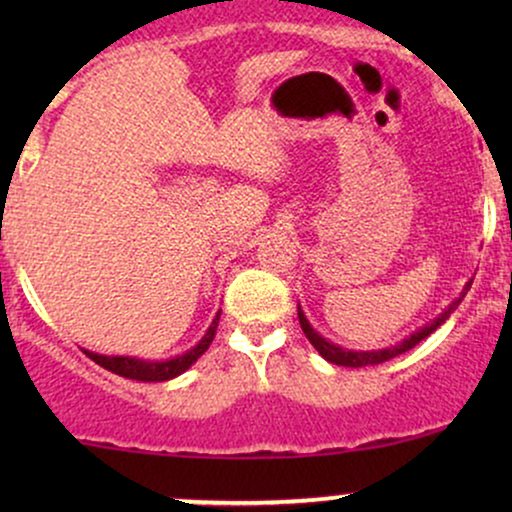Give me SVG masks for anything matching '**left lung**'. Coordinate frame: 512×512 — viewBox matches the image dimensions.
Listing matches in <instances>:
<instances>
[{"label": "left lung", "mask_w": 512, "mask_h": 512, "mask_svg": "<svg viewBox=\"0 0 512 512\" xmlns=\"http://www.w3.org/2000/svg\"><path fill=\"white\" fill-rule=\"evenodd\" d=\"M469 286H472V281H467V284H464V289H462V293H460V298H455V301H452V303L448 305V308L443 310V313H440L438 317H433L431 322H426V325L421 327V330L411 332L409 337H404L402 342H399V344H395V346H387V349H375V351H354V349H342V346H339V344H332L330 339H325V337H322L320 332L313 330V325H310V322H308V317H305V313L301 310V305H298V322H301V327H303L305 337H308V342L315 346L317 354H320L322 358H325V361L334 363V366H346V368L378 366V363H385V361H390V358H395V356H399V354H404V351L414 349L416 344L424 342V339L428 337V334L436 332L438 327L443 325V322L448 320V317H450L452 313H455L457 305H460V303H462V298L467 296Z\"/></svg>", "instance_id": "obj_1"}]
</instances>
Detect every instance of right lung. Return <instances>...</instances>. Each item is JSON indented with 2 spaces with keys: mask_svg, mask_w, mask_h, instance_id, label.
I'll return each mask as SVG.
<instances>
[{
  "mask_svg": "<svg viewBox=\"0 0 512 512\" xmlns=\"http://www.w3.org/2000/svg\"><path fill=\"white\" fill-rule=\"evenodd\" d=\"M219 317H221V310L216 313L214 320H211L209 330L204 332V337L199 339L192 349H187L185 354L180 356L166 358V361H146V358H137V356H105V354H96V351H86V349L84 351L91 361L98 363V366H103L105 370H110V373L115 375H122V378L139 380V383H163V380H173L178 378L180 373H185V370L209 349V344L214 342L216 327H219Z\"/></svg>",
  "mask_w": 512,
  "mask_h": 512,
  "instance_id": "right-lung-1",
  "label": "right lung"
}]
</instances>
